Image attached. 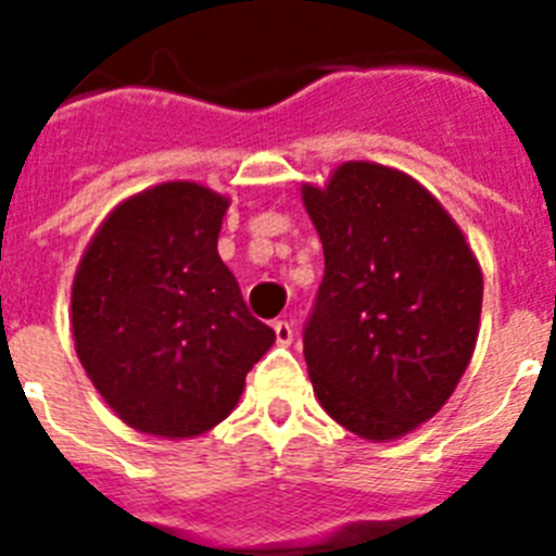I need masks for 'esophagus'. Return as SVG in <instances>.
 <instances>
[{"label": "esophagus", "mask_w": 556, "mask_h": 556, "mask_svg": "<svg viewBox=\"0 0 556 556\" xmlns=\"http://www.w3.org/2000/svg\"><path fill=\"white\" fill-rule=\"evenodd\" d=\"M273 328H275V342H278V345H292V339H294L292 323L278 320Z\"/></svg>", "instance_id": "esophagus-1"}]
</instances>
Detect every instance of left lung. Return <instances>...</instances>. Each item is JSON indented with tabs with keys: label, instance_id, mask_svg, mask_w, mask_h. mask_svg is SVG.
Instances as JSON below:
<instances>
[{
	"label": "left lung",
	"instance_id": "8db88e82",
	"mask_svg": "<svg viewBox=\"0 0 556 556\" xmlns=\"http://www.w3.org/2000/svg\"><path fill=\"white\" fill-rule=\"evenodd\" d=\"M326 275L303 326L314 395L339 426L395 440L451 397L476 348L481 269L404 172L353 161L303 189Z\"/></svg>",
	"mask_w": 556,
	"mask_h": 556
}]
</instances>
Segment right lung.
Instances as JSON below:
<instances>
[{"instance_id":"obj_1","label":"right lung","mask_w":556,"mask_h":556,"mask_svg":"<svg viewBox=\"0 0 556 556\" xmlns=\"http://www.w3.org/2000/svg\"><path fill=\"white\" fill-rule=\"evenodd\" d=\"M225 208L205 186H155L102 223L75 275L77 356L147 434L198 437L225 420L275 342L217 253Z\"/></svg>"}]
</instances>
